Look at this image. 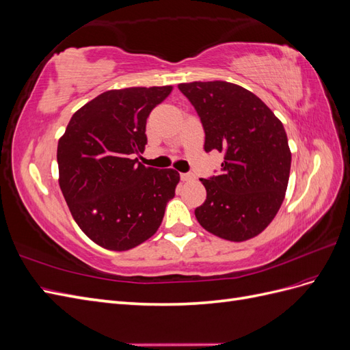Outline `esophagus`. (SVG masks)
Listing matches in <instances>:
<instances>
[{
	"mask_svg": "<svg viewBox=\"0 0 350 350\" xmlns=\"http://www.w3.org/2000/svg\"><path fill=\"white\" fill-rule=\"evenodd\" d=\"M191 179H194L193 174H181V181L187 183V181H191Z\"/></svg>",
	"mask_w": 350,
	"mask_h": 350,
	"instance_id": "34e87169",
	"label": "esophagus"
}]
</instances>
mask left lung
Listing matches in <instances>:
<instances>
[{"instance_id": "obj_1", "label": "left lung", "mask_w": 350, "mask_h": 350, "mask_svg": "<svg viewBox=\"0 0 350 350\" xmlns=\"http://www.w3.org/2000/svg\"><path fill=\"white\" fill-rule=\"evenodd\" d=\"M178 89L203 124L204 150L224 153L220 172L201 178L206 201L196 208L210 234L234 242L257 237L278 215L292 154L276 115L256 94L228 81H193Z\"/></svg>"}]
</instances>
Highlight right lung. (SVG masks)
Instances as JSON below:
<instances>
[{"label": "right lung", "instance_id": "obj_1", "mask_svg": "<svg viewBox=\"0 0 350 350\" xmlns=\"http://www.w3.org/2000/svg\"><path fill=\"white\" fill-rule=\"evenodd\" d=\"M172 86L108 90L71 116L58 142L59 187L79 228L112 251L156 234L179 174L139 162L146 122Z\"/></svg>", "mask_w": 350, "mask_h": 350}]
</instances>
